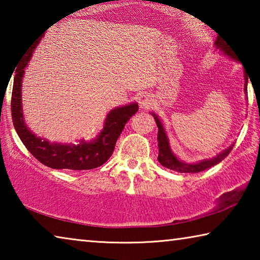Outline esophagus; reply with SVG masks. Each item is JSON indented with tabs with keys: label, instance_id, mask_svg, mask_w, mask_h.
Instances as JSON below:
<instances>
[{
	"label": "esophagus",
	"instance_id": "1",
	"mask_svg": "<svg viewBox=\"0 0 260 260\" xmlns=\"http://www.w3.org/2000/svg\"><path fill=\"white\" fill-rule=\"evenodd\" d=\"M139 104L141 109H149L152 105V96L149 93H143L140 95Z\"/></svg>",
	"mask_w": 260,
	"mask_h": 260
}]
</instances>
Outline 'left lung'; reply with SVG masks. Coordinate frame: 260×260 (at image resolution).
Returning a JSON list of instances; mask_svg holds the SVG:
<instances>
[{"label": "left lung", "instance_id": "8db88e82", "mask_svg": "<svg viewBox=\"0 0 260 260\" xmlns=\"http://www.w3.org/2000/svg\"><path fill=\"white\" fill-rule=\"evenodd\" d=\"M214 47L221 51L222 54L230 56L231 58H235V54H233V50L231 49L230 45H228V43L220 37H218L217 40L214 41ZM244 80H245L244 93L246 94L248 93V76H246V74H244ZM151 114L153 116V118H155L156 124L158 127L157 140H158V149H159V153H158V161H159L162 166L166 167V169H170L179 173H199V172H202V171L217 165L218 162H220L222 159H225V158L228 156V153L232 151L233 147H234V143H233L230 148L225 149V150L218 153L217 156L211 158V159H203L199 162H195V164H187V162L180 160L179 158L174 155V152L170 147L169 139H167L166 132H165L164 126L161 124V121L155 113L152 112Z\"/></svg>", "mask_w": 260, "mask_h": 260}]
</instances>
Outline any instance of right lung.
<instances>
[{
	"label": "right lung",
	"mask_w": 260,
	"mask_h": 260,
	"mask_svg": "<svg viewBox=\"0 0 260 260\" xmlns=\"http://www.w3.org/2000/svg\"><path fill=\"white\" fill-rule=\"evenodd\" d=\"M38 37L34 40L30 49L24 54L23 59L16 70L14 88L11 96V114L15 129L19 135L21 142L27 150L42 162L43 165L56 170H91L103 165L114 150V146L119 135L124 129L125 124L132 116L138 112V103H131L124 107L114 108L105 118L103 129L91 141L80 140L79 144H61L49 142L46 139L37 136L30 132L24 120L23 107H21V82L25 73V68L32 57L35 47L39 45L43 37Z\"/></svg>",
	"instance_id": "obj_1"
}]
</instances>
